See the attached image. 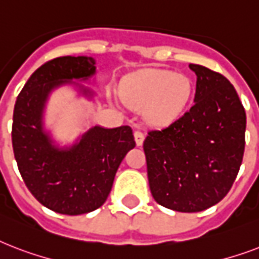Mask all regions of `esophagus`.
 Here are the masks:
<instances>
[{
    "label": "esophagus",
    "mask_w": 259,
    "mask_h": 259,
    "mask_svg": "<svg viewBox=\"0 0 259 259\" xmlns=\"http://www.w3.org/2000/svg\"><path fill=\"white\" fill-rule=\"evenodd\" d=\"M134 140H136L137 146H141L144 144V140H145V134L142 133L141 130H136L134 132Z\"/></svg>",
    "instance_id": "esophagus-1"
}]
</instances>
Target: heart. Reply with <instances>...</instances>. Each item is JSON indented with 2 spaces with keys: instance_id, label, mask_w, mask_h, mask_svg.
I'll return each mask as SVG.
<instances>
[{
  "instance_id": "heart-1",
  "label": "heart",
  "mask_w": 259,
  "mask_h": 259,
  "mask_svg": "<svg viewBox=\"0 0 259 259\" xmlns=\"http://www.w3.org/2000/svg\"><path fill=\"white\" fill-rule=\"evenodd\" d=\"M192 97V83L185 75L164 70H146L126 79L121 98L134 110H141L145 121L165 126L184 113Z\"/></svg>"
}]
</instances>
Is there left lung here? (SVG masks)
Returning a JSON list of instances; mask_svg holds the SVG:
<instances>
[{
	"label": "left lung",
	"mask_w": 259,
	"mask_h": 259,
	"mask_svg": "<svg viewBox=\"0 0 259 259\" xmlns=\"http://www.w3.org/2000/svg\"><path fill=\"white\" fill-rule=\"evenodd\" d=\"M196 74L195 103L144 141L148 180L158 204L199 212L229 193L245 153L246 113L229 79L207 67Z\"/></svg>",
	"instance_id": "left-lung-1"
}]
</instances>
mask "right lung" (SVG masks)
Listing matches in <instances>:
<instances>
[{"mask_svg": "<svg viewBox=\"0 0 259 259\" xmlns=\"http://www.w3.org/2000/svg\"><path fill=\"white\" fill-rule=\"evenodd\" d=\"M94 64V59L86 56L44 63L28 79L14 105L12 145L22 180L42 205L64 215L99 208L111 191L118 166L136 146L130 126H95L68 150L55 148L42 132V107L51 90L72 79H87L95 72Z\"/></svg>", "mask_w": 259, "mask_h": 259, "instance_id": "1", "label": "right lung"}]
</instances>
